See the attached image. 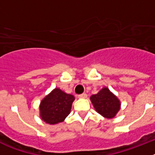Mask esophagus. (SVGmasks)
<instances>
[{
  "mask_svg": "<svg viewBox=\"0 0 155 155\" xmlns=\"http://www.w3.org/2000/svg\"><path fill=\"white\" fill-rule=\"evenodd\" d=\"M78 97L80 98V99H85V98H87V94L86 93H82V94L79 95Z\"/></svg>",
  "mask_w": 155,
  "mask_h": 155,
  "instance_id": "obj_1",
  "label": "esophagus"
}]
</instances>
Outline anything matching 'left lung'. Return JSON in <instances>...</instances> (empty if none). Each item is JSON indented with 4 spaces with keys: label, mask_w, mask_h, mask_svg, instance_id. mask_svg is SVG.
<instances>
[{
    "label": "left lung",
    "mask_w": 155,
    "mask_h": 155,
    "mask_svg": "<svg viewBox=\"0 0 155 155\" xmlns=\"http://www.w3.org/2000/svg\"><path fill=\"white\" fill-rule=\"evenodd\" d=\"M90 100L97 113L108 119L114 117L120 110V101L108 87H103L98 93L92 95Z\"/></svg>",
    "instance_id": "1"
}]
</instances>
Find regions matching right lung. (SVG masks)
I'll use <instances>...</instances> for the list:
<instances>
[{
    "instance_id": "add662e5",
    "label": "right lung",
    "mask_w": 155,
    "mask_h": 155,
    "mask_svg": "<svg viewBox=\"0 0 155 155\" xmlns=\"http://www.w3.org/2000/svg\"><path fill=\"white\" fill-rule=\"evenodd\" d=\"M74 101V96L54 88L40 103V117L50 125L63 122L69 115Z\"/></svg>"
}]
</instances>
